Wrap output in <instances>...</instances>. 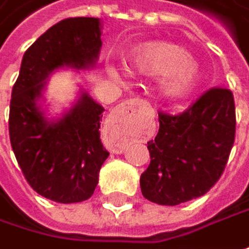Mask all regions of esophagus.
<instances>
[{
	"label": "esophagus",
	"instance_id": "1",
	"mask_svg": "<svg viewBox=\"0 0 249 249\" xmlns=\"http://www.w3.org/2000/svg\"><path fill=\"white\" fill-rule=\"evenodd\" d=\"M148 106L147 102L144 101H140V99H130V101H126L112 112L110 115V123L113 126H118L120 129L126 131H130V129L133 127L134 122L139 118V113L142 109H145Z\"/></svg>",
	"mask_w": 249,
	"mask_h": 249
}]
</instances>
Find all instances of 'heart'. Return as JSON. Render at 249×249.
<instances>
[{"instance_id": "1", "label": "heart", "mask_w": 249, "mask_h": 249, "mask_svg": "<svg viewBox=\"0 0 249 249\" xmlns=\"http://www.w3.org/2000/svg\"><path fill=\"white\" fill-rule=\"evenodd\" d=\"M130 64L131 69L143 75L160 77L161 92L172 99L188 96L199 81L196 61L178 44H143L131 53Z\"/></svg>"}]
</instances>
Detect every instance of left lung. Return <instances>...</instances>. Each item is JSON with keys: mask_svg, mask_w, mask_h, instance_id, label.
Returning <instances> with one entry per match:
<instances>
[{"mask_svg": "<svg viewBox=\"0 0 249 249\" xmlns=\"http://www.w3.org/2000/svg\"><path fill=\"white\" fill-rule=\"evenodd\" d=\"M160 130L147 143L150 165L140 177L145 199L177 206L207 193L220 179L235 139V105L229 88L203 92L178 115L158 112Z\"/></svg>", "mask_w": 249, "mask_h": 249, "instance_id": "8db88e82", "label": "left lung"}]
</instances>
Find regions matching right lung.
Returning a JSON list of instances; mask_svg holds the SVG:
<instances>
[{"label":"right lung","mask_w":249,"mask_h":249,"mask_svg":"<svg viewBox=\"0 0 249 249\" xmlns=\"http://www.w3.org/2000/svg\"><path fill=\"white\" fill-rule=\"evenodd\" d=\"M101 23L96 18H67L46 31L25 52L9 104V140L32 189L58 203L92 196L109 153L101 143L104 107L91 96L64 118L47 122L36 107L46 77L56 69H85L98 58Z\"/></svg>","instance_id":"right-lung-1"}]
</instances>
